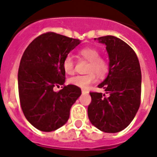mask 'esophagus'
<instances>
[{"instance_id": "1", "label": "esophagus", "mask_w": 157, "mask_h": 157, "mask_svg": "<svg viewBox=\"0 0 157 157\" xmlns=\"http://www.w3.org/2000/svg\"><path fill=\"white\" fill-rule=\"evenodd\" d=\"M81 92H82V94H88V93H89L88 90H84V89L81 90Z\"/></svg>"}]
</instances>
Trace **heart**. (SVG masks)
Segmentation results:
<instances>
[{
    "label": "heart",
    "mask_w": 157,
    "mask_h": 157,
    "mask_svg": "<svg viewBox=\"0 0 157 157\" xmlns=\"http://www.w3.org/2000/svg\"><path fill=\"white\" fill-rule=\"evenodd\" d=\"M78 54L81 58L89 62V65L86 69V71L89 74L84 76L78 75L72 76L68 79V83L85 89L96 81V76L94 73L99 76H104L108 73L109 63L105 58L100 57V51L93 47L81 48L79 51ZM63 68L68 75L74 72V61L71 55H67L64 57L63 61Z\"/></svg>",
    "instance_id": "heart-1"
}]
</instances>
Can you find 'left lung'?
Returning <instances> with one entry per match:
<instances>
[{
	"label": "left lung",
	"mask_w": 157,
	"mask_h": 157,
	"mask_svg": "<svg viewBox=\"0 0 157 157\" xmlns=\"http://www.w3.org/2000/svg\"><path fill=\"white\" fill-rule=\"evenodd\" d=\"M106 45L109 70L98 87L106 94L90 92L88 117L94 127L105 132H118L128 126L141 104L142 72L134 50L114 36L100 37Z\"/></svg>",
	"instance_id": "left-lung-1"
}]
</instances>
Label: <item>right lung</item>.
Listing matches in <instances>:
<instances>
[{
    "label": "right lung",
    "instance_id": "obj_1",
    "mask_svg": "<svg viewBox=\"0 0 157 157\" xmlns=\"http://www.w3.org/2000/svg\"><path fill=\"white\" fill-rule=\"evenodd\" d=\"M81 43L54 32L38 36L23 53L18 71L21 109L26 119L43 132H52L67 122L70 109L81 94L80 87L65 86L64 57ZM63 85L55 92L53 88Z\"/></svg>",
    "mask_w": 157,
    "mask_h": 157
}]
</instances>
